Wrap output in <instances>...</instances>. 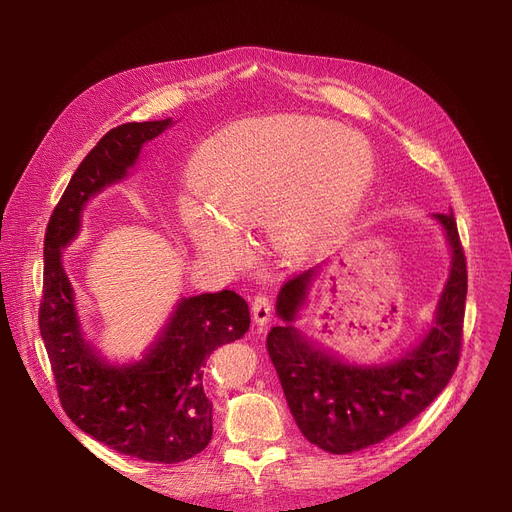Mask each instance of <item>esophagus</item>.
Here are the masks:
<instances>
[{"mask_svg":"<svg viewBox=\"0 0 512 512\" xmlns=\"http://www.w3.org/2000/svg\"><path fill=\"white\" fill-rule=\"evenodd\" d=\"M253 321L257 326H265L267 321H270L272 317V301L265 297V294H257V297L253 299Z\"/></svg>","mask_w":512,"mask_h":512,"instance_id":"1","label":"esophagus"}]
</instances>
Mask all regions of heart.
<instances>
[{"label": "heart", "instance_id": "1", "mask_svg": "<svg viewBox=\"0 0 512 512\" xmlns=\"http://www.w3.org/2000/svg\"><path fill=\"white\" fill-rule=\"evenodd\" d=\"M375 176V155L359 132L301 116L234 122L197 151L191 184L203 197L178 201L180 222L199 253L238 261L240 228L263 226L276 255L319 251L353 220Z\"/></svg>", "mask_w": 512, "mask_h": 512}]
</instances>
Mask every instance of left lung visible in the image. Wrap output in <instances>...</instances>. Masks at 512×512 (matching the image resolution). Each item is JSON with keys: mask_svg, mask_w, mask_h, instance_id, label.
<instances>
[{"mask_svg": "<svg viewBox=\"0 0 512 512\" xmlns=\"http://www.w3.org/2000/svg\"><path fill=\"white\" fill-rule=\"evenodd\" d=\"M450 249V270L432 326L386 363H355L297 328L311 290L330 259L288 280L276 299L284 321L267 336V353L301 434L321 450L351 454L380 444L413 421L459 365L467 299V263L452 209L432 213Z\"/></svg>", "mask_w": 512, "mask_h": 512, "instance_id": "1", "label": "left lung"}]
</instances>
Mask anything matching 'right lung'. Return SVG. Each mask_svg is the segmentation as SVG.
Listing matches in <instances>:
<instances>
[{
	"mask_svg": "<svg viewBox=\"0 0 512 512\" xmlns=\"http://www.w3.org/2000/svg\"><path fill=\"white\" fill-rule=\"evenodd\" d=\"M174 124H122L80 161L45 230L39 309L41 338L72 423L122 454L166 465L193 459L209 444L213 405L203 367L215 348L245 336L249 305L234 290L182 297L143 359L110 361L85 336L62 251L78 238L89 201L126 180L143 147Z\"/></svg>",
	"mask_w": 512,
	"mask_h": 512,
	"instance_id": "add662e5",
	"label": "right lung"
}]
</instances>
